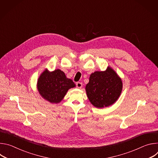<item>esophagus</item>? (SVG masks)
<instances>
[{
	"label": "esophagus",
	"instance_id": "obj_1",
	"mask_svg": "<svg viewBox=\"0 0 158 158\" xmlns=\"http://www.w3.org/2000/svg\"><path fill=\"white\" fill-rule=\"evenodd\" d=\"M76 87L77 88H81L82 87V83L81 82H76Z\"/></svg>",
	"mask_w": 158,
	"mask_h": 158
}]
</instances>
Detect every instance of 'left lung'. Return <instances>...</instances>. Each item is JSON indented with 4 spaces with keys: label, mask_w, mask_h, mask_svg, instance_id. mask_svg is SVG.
<instances>
[{
    "label": "left lung",
    "mask_w": 158,
    "mask_h": 158,
    "mask_svg": "<svg viewBox=\"0 0 158 158\" xmlns=\"http://www.w3.org/2000/svg\"><path fill=\"white\" fill-rule=\"evenodd\" d=\"M122 88L121 79L110 67L104 72L96 71L93 73L85 86L88 99L98 108L114 104L119 97Z\"/></svg>",
    "instance_id": "left-lung-1"
}]
</instances>
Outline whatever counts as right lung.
<instances>
[{
  "mask_svg": "<svg viewBox=\"0 0 158 158\" xmlns=\"http://www.w3.org/2000/svg\"><path fill=\"white\" fill-rule=\"evenodd\" d=\"M75 86L74 82L59 69L52 73L44 71L37 81L40 94L51 103L60 102L68 89Z\"/></svg>",
  "mask_w": 158,
  "mask_h": 158,
  "instance_id": "right-lung-1",
  "label": "right lung"
}]
</instances>
